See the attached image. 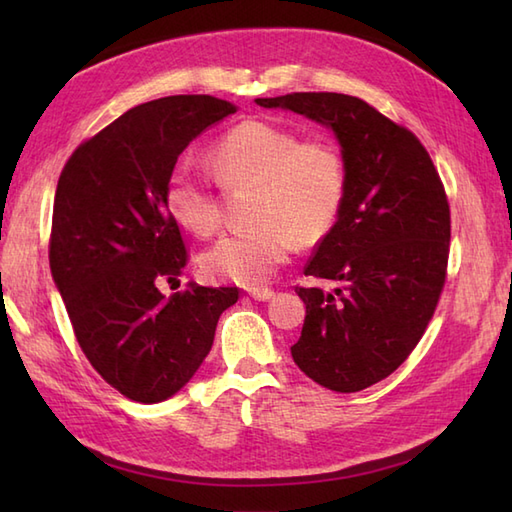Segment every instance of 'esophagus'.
Returning <instances> with one entry per match:
<instances>
[{
  "instance_id": "obj_1",
  "label": "esophagus",
  "mask_w": 512,
  "mask_h": 512,
  "mask_svg": "<svg viewBox=\"0 0 512 512\" xmlns=\"http://www.w3.org/2000/svg\"><path fill=\"white\" fill-rule=\"evenodd\" d=\"M250 297H253L255 301H268V299H273L275 297V290H270V288H253L248 292Z\"/></svg>"
}]
</instances>
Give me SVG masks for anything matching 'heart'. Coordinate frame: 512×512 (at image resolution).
I'll return each instance as SVG.
<instances>
[{"label": "heart", "instance_id": "b5f03b06", "mask_svg": "<svg viewBox=\"0 0 512 512\" xmlns=\"http://www.w3.org/2000/svg\"><path fill=\"white\" fill-rule=\"evenodd\" d=\"M206 160L222 187H250L246 217L253 222L204 250L200 264L213 281L266 284L295 242H319L341 213L345 160L328 138L301 140L295 129L248 118L217 138ZM165 200L184 231L209 237L220 226V200L198 173L173 171Z\"/></svg>", "mask_w": 512, "mask_h": 512}]
</instances>
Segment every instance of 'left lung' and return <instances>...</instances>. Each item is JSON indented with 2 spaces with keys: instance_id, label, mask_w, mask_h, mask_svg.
Masks as SVG:
<instances>
[{
  "instance_id": "8db88e82",
  "label": "left lung",
  "mask_w": 512,
  "mask_h": 512,
  "mask_svg": "<svg viewBox=\"0 0 512 512\" xmlns=\"http://www.w3.org/2000/svg\"><path fill=\"white\" fill-rule=\"evenodd\" d=\"M255 103L308 116L339 138L343 206L303 270L339 288H295L306 321L290 352L314 383L361 391L407 361L436 312L451 242L444 184L416 134L363 99L292 92Z\"/></svg>"
}]
</instances>
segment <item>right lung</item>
<instances>
[{
	"label": "right lung",
	"mask_w": 512,
	"mask_h": 512,
	"mask_svg": "<svg viewBox=\"0 0 512 512\" xmlns=\"http://www.w3.org/2000/svg\"><path fill=\"white\" fill-rule=\"evenodd\" d=\"M237 107L209 94L136 105L83 140L54 193L50 270L90 365L123 396L160 402L189 383L211 352L220 314L237 288L165 297L189 262L167 209L178 156Z\"/></svg>",
	"instance_id": "add662e5"
}]
</instances>
